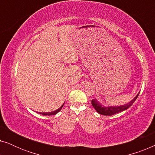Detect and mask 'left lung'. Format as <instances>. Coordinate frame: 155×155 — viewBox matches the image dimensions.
I'll return each instance as SVG.
<instances>
[{"instance_id":"1","label":"left lung","mask_w":155,"mask_h":155,"mask_svg":"<svg viewBox=\"0 0 155 155\" xmlns=\"http://www.w3.org/2000/svg\"><path fill=\"white\" fill-rule=\"evenodd\" d=\"M138 95L139 94H137V96L130 101V102L126 104V105L120 106V107H102V106H101L97 100H95V99H92V104L99 114H101V115H104V116H111L115 114L118 113V112L125 111V110L128 109V108L133 104V102L136 100V99L137 98V97H138Z\"/></svg>"}]
</instances>
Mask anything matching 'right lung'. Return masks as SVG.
Segmentation results:
<instances>
[{
    "mask_svg": "<svg viewBox=\"0 0 155 155\" xmlns=\"http://www.w3.org/2000/svg\"><path fill=\"white\" fill-rule=\"evenodd\" d=\"M63 105L64 104H63L62 106H61V107L59 108L58 109H57V110H56V111H53V112H50V113H39V114H42V115H44V116H47V115H55V114H56L57 113H58V112H59L61 111V109H62V107H63Z\"/></svg>",
    "mask_w": 155,
    "mask_h": 155,
    "instance_id": "add662e5",
    "label": "right lung"
}]
</instances>
